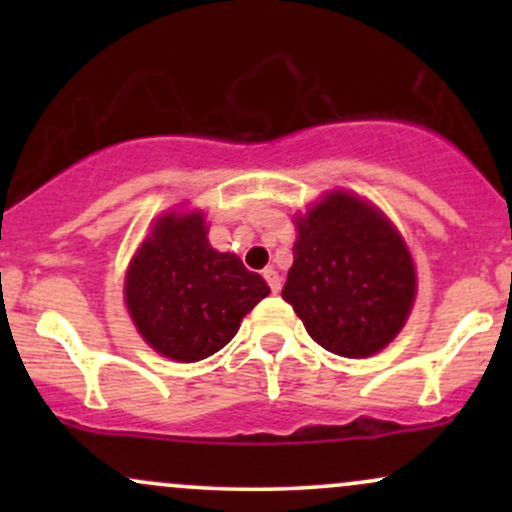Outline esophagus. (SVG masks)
I'll return each mask as SVG.
<instances>
[{
	"label": "esophagus",
	"mask_w": 512,
	"mask_h": 512,
	"mask_svg": "<svg viewBox=\"0 0 512 512\" xmlns=\"http://www.w3.org/2000/svg\"><path fill=\"white\" fill-rule=\"evenodd\" d=\"M262 276H264V279H267V284H269V289H272V293H279L281 291V279H279V274H276L272 267L264 269Z\"/></svg>",
	"instance_id": "1"
}]
</instances>
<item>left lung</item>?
Returning <instances> with one entry per match:
<instances>
[{
    "mask_svg": "<svg viewBox=\"0 0 512 512\" xmlns=\"http://www.w3.org/2000/svg\"><path fill=\"white\" fill-rule=\"evenodd\" d=\"M281 296L322 349L366 358L407 322L416 272L397 228L366 199L327 192L305 216Z\"/></svg>",
    "mask_w": 512,
    "mask_h": 512,
    "instance_id": "1",
    "label": "left lung"
}]
</instances>
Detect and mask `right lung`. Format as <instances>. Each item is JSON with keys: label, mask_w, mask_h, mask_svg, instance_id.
Segmentation results:
<instances>
[{"label": "right lung", "mask_w": 512, "mask_h": 512, "mask_svg": "<svg viewBox=\"0 0 512 512\" xmlns=\"http://www.w3.org/2000/svg\"><path fill=\"white\" fill-rule=\"evenodd\" d=\"M267 293L238 255L211 248L202 211L163 214L125 276L127 310L144 342L182 363L223 349Z\"/></svg>", "instance_id": "add662e5"}]
</instances>
